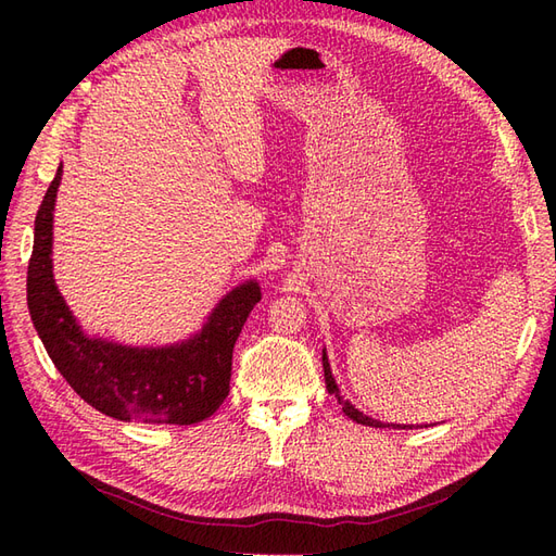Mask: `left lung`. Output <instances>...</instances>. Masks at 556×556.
<instances>
[{"instance_id": "obj_1", "label": "left lung", "mask_w": 556, "mask_h": 556, "mask_svg": "<svg viewBox=\"0 0 556 556\" xmlns=\"http://www.w3.org/2000/svg\"><path fill=\"white\" fill-rule=\"evenodd\" d=\"M323 366H325V382H327V390H329V394H333L336 399H339V403L343 406V413L350 417V419H355V422H359V425H366V427H384L382 422H378V419H374V417H368V415H364V413H359L355 406H352L350 401H345L343 396H341V392H339V384H336V380H333V376H331V368H329V359H327V355H323ZM387 427H394V425H387ZM399 427V425H396ZM401 429H406V427H401ZM413 429V427H410Z\"/></svg>"}]
</instances>
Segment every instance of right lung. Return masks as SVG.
I'll return each mask as SVG.
<instances>
[{"mask_svg": "<svg viewBox=\"0 0 556 556\" xmlns=\"http://www.w3.org/2000/svg\"><path fill=\"white\" fill-rule=\"evenodd\" d=\"M62 164L35 220L27 266V306L39 339L62 378L92 408L148 425H194L229 394L233 343L262 299L257 282L229 292L194 339L172 348H127L83 336L53 280V208Z\"/></svg>", "mask_w": 556, "mask_h": 556, "instance_id": "1", "label": "right lung"}]
</instances>
